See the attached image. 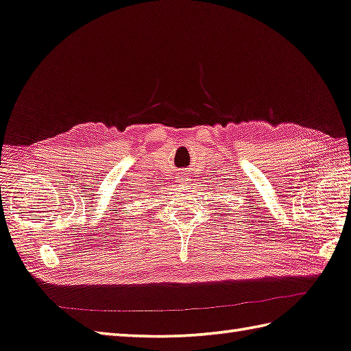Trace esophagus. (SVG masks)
Returning a JSON list of instances; mask_svg holds the SVG:
<instances>
[{"instance_id": "34e87169", "label": "esophagus", "mask_w": 351, "mask_h": 351, "mask_svg": "<svg viewBox=\"0 0 351 351\" xmlns=\"http://www.w3.org/2000/svg\"><path fill=\"white\" fill-rule=\"evenodd\" d=\"M181 178H184V176H181ZM181 181H186V179H185V178H184V179H181Z\"/></svg>"}]
</instances>
